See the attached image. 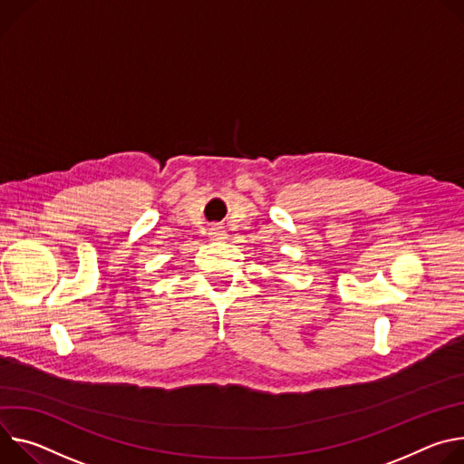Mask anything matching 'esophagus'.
Segmentation results:
<instances>
[{
    "mask_svg": "<svg viewBox=\"0 0 464 464\" xmlns=\"http://www.w3.org/2000/svg\"><path fill=\"white\" fill-rule=\"evenodd\" d=\"M208 236H210V239H214V241H223V239H227V230H225L223 227H212V228L208 230Z\"/></svg>",
    "mask_w": 464,
    "mask_h": 464,
    "instance_id": "obj_1",
    "label": "esophagus"
}]
</instances>
